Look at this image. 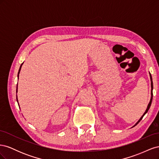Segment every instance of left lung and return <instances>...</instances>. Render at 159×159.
<instances>
[{
  "mask_svg": "<svg viewBox=\"0 0 159 159\" xmlns=\"http://www.w3.org/2000/svg\"><path fill=\"white\" fill-rule=\"evenodd\" d=\"M149 75H150V78H151V99H150V102H149V103H148V106H147V109H146V111H145V112L143 113V115H142V117L139 119V121L136 123V124L134 125L133 126V127H134L135 125H137L139 123V122L141 121V120L143 119V116L144 115H145L147 112H148V109H149V108H150V107H151V103H152V89H153V84H152V76H151V74L149 73Z\"/></svg>",
  "mask_w": 159,
  "mask_h": 159,
  "instance_id": "8db88e82",
  "label": "left lung"
}]
</instances>
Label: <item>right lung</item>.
I'll return each mask as SVG.
<instances>
[{
    "mask_svg": "<svg viewBox=\"0 0 159 159\" xmlns=\"http://www.w3.org/2000/svg\"><path fill=\"white\" fill-rule=\"evenodd\" d=\"M22 64H23V63L21 64V66H20V69H19V71H18V77H19V74H20V70H21V67H22ZM17 91H18V84H17V87H16V93H17ZM16 100H17V102H18V98H17V96H16Z\"/></svg>",
    "mask_w": 159,
    "mask_h": 159,
    "instance_id": "obj_1",
    "label": "right lung"
}]
</instances>
